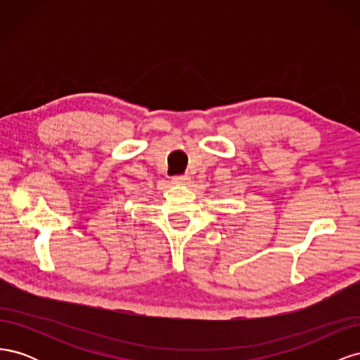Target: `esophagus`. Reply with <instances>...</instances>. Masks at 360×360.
Here are the masks:
<instances>
[{
  "label": "esophagus",
  "mask_w": 360,
  "mask_h": 360,
  "mask_svg": "<svg viewBox=\"0 0 360 360\" xmlns=\"http://www.w3.org/2000/svg\"><path fill=\"white\" fill-rule=\"evenodd\" d=\"M191 181V179L188 176H176L172 177V183L174 184H188Z\"/></svg>",
  "instance_id": "esophagus-1"
}]
</instances>
